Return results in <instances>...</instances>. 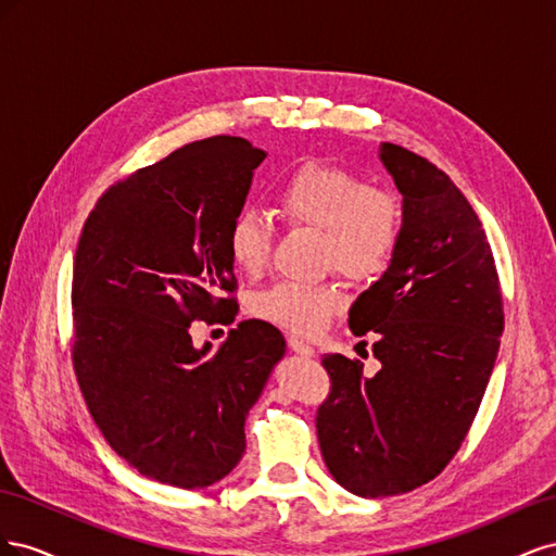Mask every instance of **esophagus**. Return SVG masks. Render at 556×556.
Wrapping results in <instances>:
<instances>
[{
	"instance_id": "34e87169",
	"label": "esophagus",
	"mask_w": 556,
	"mask_h": 556,
	"mask_svg": "<svg viewBox=\"0 0 556 556\" xmlns=\"http://www.w3.org/2000/svg\"><path fill=\"white\" fill-rule=\"evenodd\" d=\"M288 343H290V348H292V352H296L299 357H306V359H311V357H315V348L308 343V341H304V339H299V336H290L288 339Z\"/></svg>"
}]
</instances>
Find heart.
Listing matches in <instances>:
<instances>
[{
    "mask_svg": "<svg viewBox=\"0 0 556 556\" xmlns=\"http://www.w3.org/2000/svg\"><path fill=\"white\" fill-rule=\"evenodd\" d=\"M274 204L290 225L319 229L323 262L350 278H374L394 257L403 223L396 197L339 164H299L278 182ZM225 248L237 271L260 276L271 250V231L260 213L241 208L227 225ZM341 301V290L331 282L285 280L257 296L255 313L292 333L313 336L325 329Z\"/></svg>",
    "mask_w": 556,
    "mask_h": 556,
    "instance_id": "heart-1",
    "label": "heart"
}]
</instances>
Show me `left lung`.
<instances>
[{
    "instance_id": "1",
    "label": "left lung",
    "mask_w": 556,
    "mask_h": 556,
    "mask_svg": "<svg viewBox=\"0 0 556 556\" xmlns=\"http://www.w3.org/2000/svg\"><path fill=\"white\" fill-rule=\"evenodd\" d=\"M401 192V239L387 271L350 306L355 336L371 331L376 376L327 355L331 394L315 427L343 490L394 496L445 468L473 425L503 333L492 248L447 174L410 150L380 143Z\"/></svg>"
}]
</instances>
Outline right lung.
<instances>
[{
  "mask_svg": "<svg viewBox=\"0 0 556 556\" xmlns=\"http://www.w3.org/2000/svg\"><path fill=\"white\" fill-rule=\"evenodd\" d=\"M264 150L239 137L182 146L97 201L74 257V368L99 431L141 476L182 490L223 480L245 417L285 357L282 333L243 319L211 352L194 319L233 323L225 248Z\"/></svg>",
  "mask_w": 556,
  "mask_h": 556,
  "instance_id": "right-lung-1",
  "label": "right lung"
}]
</instances>
